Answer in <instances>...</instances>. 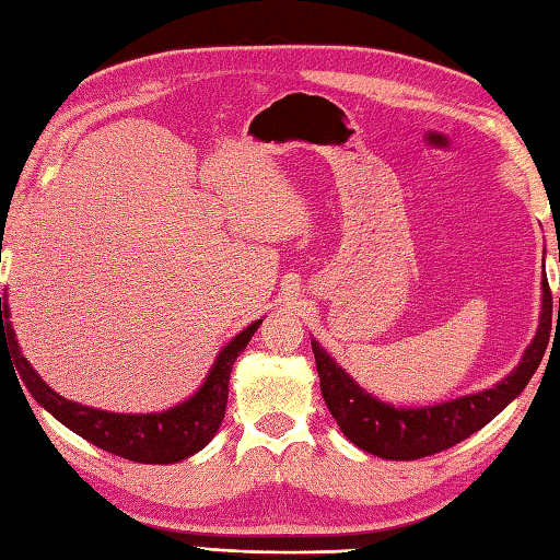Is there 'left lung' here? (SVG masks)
Masks as SVG:
<instances>
[{
	"mask_svg": "<svg viewBox=\"0 0 560 560\" xmlns=\"http://www.w3.org/2000/svg\"><path fill=\"white\" fill-rule=\"evenodd\" d=\"M551 316L553 300L544 272L539 329H536L534 341L526 346L522 361L516 363L514 371L492 387L480 389V393L460 395L456 399H448V402L424 407H397L393 402H383L377 395L358 385L336 363V358L319 341L312 339L324 402L343 431V436L358 448L373 453V456L385 460H415L434 456V453L460 444L463 439L472 436L485 424H490L512 399L522 395V389L544 358L548 331H551Z\"/></svg>",
	"mask_w": 560,
	"mask_h": 560,
	"instance_id": "1",
	"label": "left lung"
}]
</instances>
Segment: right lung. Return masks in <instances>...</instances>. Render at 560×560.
Returning <instances> with one entry per match:
<instances>
[{
	"mask_svg": "<svg viewBox=\"0 0 560 560\" xmlns=\"http://www.w3.org/2000/svg\"><path fill=\"white\" fill-rule=\"evenodd\" d=\"M9 302L7 294L0 298V346L7 343L12 348V358L21 371V380L34 395L36 402L48 409L60 424H66L78 436L88 439L102 451H109L114 456L129 458L136 463H167L185 460L202 451L221 427L226 415L229 399V377L236 358L248 346L250 336L258 331L262 319L248 324L244 331H238L214 358V365L209 368L205 383L192 395L183 399L180 405L167 407L163 411H149V415H121V411H107L97 407H88L72 402L58 395L56 389L46 385L34 365H31L16 343V334L9 322Z\"/></svg>",
	"mask_w": 560,
	"mask_h": 560,
	"instance_id": "right-lung-1",
	"label": "right lung"
}]
</instances>
